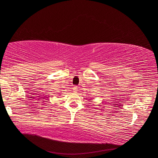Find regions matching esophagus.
Here are the masks:
<instances>
[{"label": "esophagus", "instance_id": "esophagus-1", "mask_svg": "<svg viewBox=\"0 0 158 158\" xmlns=\"http://www.w3.org/2000/svg\"><path fill=\"white\" fill-rule=\"evenodd\" d=\"M77 90H78V87H73V92L74 93H77Z\"/></svg>", "mask_w": 158, "mask_h": 158}]
</instances>
